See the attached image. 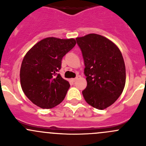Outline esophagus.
<instances>
[{"label": "esophagus", "mask_w": 146, "mask_h": 146, "mask_svg": "<svg viewBox=\"0 0 146 146\" xmlns=\"http://www.w3.org/2000/svg\"><path fill=\"white\" fill-rule=\"evenodd\" d=\"M78 77H76V78H72V81L73 82H76V80H78Z\"/></svg>", "instance_id": "obj_1"}]
</instances>
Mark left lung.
Listing matches in <instances>:
<instances>
[{
	"mask_svg": "<svg viewBox=\"0 0 146 146\" xmlns=\"http://www.w3.org/2000/svg\"><path fill=\"white\" fill-rule=\"evenodd\" d=\"M85 64L87 87L82 95L87 103L104 110L114 103L126 82V68L120 50L111 41L97 34L76 38Z\"/></svg>",
	"mask_w": 146,
	"mask_h": 146,
	"instance_id": "1",
	"label": "left lung"
}]
</instances>
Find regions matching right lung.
<instances>
[{"instance_id": "1", "label": "right lung", "mask_w": 146, "mask_h": 146, "mask_svg": "<svg viewBox=\"0 0 146 146\" xmlns=\"http://www.w3.org/2000/svg\"><path fill=\"white\" fill-rule=\"evenodd\" d=\"M76 44L74 39L45 38L26 54L20 68V83L32 103L51 109L64 100L70 84L58 71L63 57Z\"/></svg>"}]
</instances>
